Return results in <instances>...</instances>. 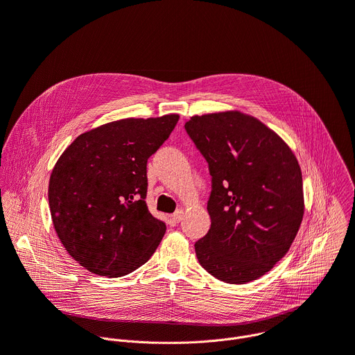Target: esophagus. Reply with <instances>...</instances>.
Returning a JSON list of instances; mask_svg holds the SVG:
<instances>
[{
  "label": "esophagus",
  "mask_w": 355,
  "mask_h": 355,
  "mask_svg": "<svg viewBox=\"0 0 355 355\" xmlns=\"http://www.w3.org/2000/svg\"><path fill=\"white\" fill-rule=\"evenodd\" d=\"M182 216H184V212L180 209V211H177V212L171 216V219H173L174 223H180V222L182 220Z\"/></svg>",
  "instance_id": "obj_1"
}]
</instances>
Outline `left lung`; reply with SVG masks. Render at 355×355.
<instances>
[{
  "mask_svg": "<svg viewBox=\"0 0 355 355\" xmlns=\"http://www.w3.org/2000/svg\"><path fill=\"white\" fill-rule=\"evenodd\" d=\"M185 130L212 177L209 232L195 243L199 264L227 284L267 274L299 230L303 184L288 144L237 111L192 116Z\"/></svg>",
  "mask_w": 355,
  "mask_h": 355,
  "instance_id": "8db88e82",
  "label": "left lung"
}]
</instances>
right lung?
<instances>
[{
  "mask_svg": "<svg viewBox=\"0 0 355 355\" xmlns=\"http://www.w3.org/2000/svg\"><path fill=\"white\" fill-rule=\"evenodd\" d=\"M180 116L121 119L80 135L49 181L55 230L69 254L101 277H123L159 247L164 222L147 209V160Z\"/></svg>",
  "mask_w": 355,
  "mask_h": 355,
  "instance_id": "right-lung-1",
  "label": "right lung"
}]
</instances>
